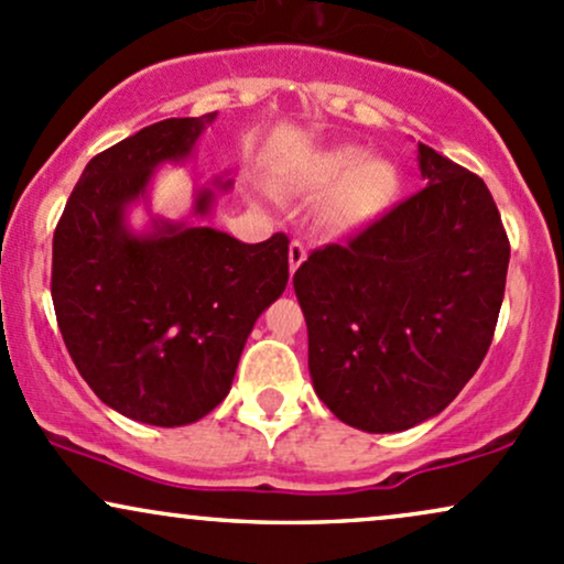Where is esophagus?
Instances as JSON below:
<instances>
[{"instance_id": "34e87169", "label": "esophagus", "mask_w": 564, "mask_h": 564, "mask_svg": "<svg viewBox=\"0 0 564 564\" xmlns=\"http://www.w3.org/2000/svg\"><path fill=\"white\" fill-rule=\"evenodd\" d=\"M304 260H307V247H304L302 241H291V247H289V268H291V273H294V270L300 268Z\"/></svg>"}]
</instances>
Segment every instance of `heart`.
I'll return each instance as SVG.
<instances>
[{
  "label": "heart",
  "instance_id": "b5f03b06",
  "mask_svg": "<svg viewBox=\"0 0 564 564\" xmlns=\"http://www.w3.org/2000/svg\"><path fill=\"white\" fill-rule=\"evenodd\" d=\"M296 186L310 194L330 192L321 207L323 226L334 234H357L389 213L402 181L391 162L368 158L359 147H336L317 154L296 175Z\"/></svg>",
  "mask_w": 564,
  "mask_h": 564
}]
</instances>
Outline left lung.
I'll list each match as a JSON object with an SVG mask.
<instances>
[{"label": "left lung", "instance_id": "1", "mask_svg": "<svg viewBox=\"0 0 564 564\" xmlns=\"http://www.w3.org/2000/svg\"><path fill=\"white\" fill-rule=\"evenodd\" d=\"M425 186L294 273L315 393L341 423L397 433L476 376L505 300L510 239L486 183L417 144Z\"/></svg>", "mask_w": 564, "mask_h": 564}]
</instances>
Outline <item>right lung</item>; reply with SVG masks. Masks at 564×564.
<instances>
[{
  "label": "right lung",
  "instance_id": "obj_1",
  "mask_svg": "<svg viewBox=\"0 0 564 564\" xmlns=\"http://www.w3.org/2000/svg\"><path fill=\"white\" fill-rule=\"evenodd\" d=\"M215 118L160 120L97 154L52 241L54 315L78 372L107 406L160 429L196 423L228 397L254 321L289 283L286 234L243 243L188 223L126 226L154 167L188 158ZM213 196L196 194L194 215Z\"/></svg>",
  "mask_w": 564,
  "mask_h": 564
}]
</instances>
